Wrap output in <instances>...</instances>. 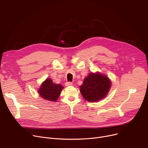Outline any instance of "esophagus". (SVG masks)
Returning <instances> with one entry per match:
<instances>
[{"mask_svg":"<svg viewBox=\"0 0 148 148\" xmlns=\"http://www.w3.org/2000/svg\"><path fill=\"white\" fill-rule=\"evenodd\" d=\"M65 86H71L73 85V83L71 82H66V83H65Z\"/></svg>","mask_w":148,"mask_h":148,"instance_id":"obj_1","label":"esophagus"}]
</instances>
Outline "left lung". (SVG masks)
<instances>
[{
	"instance_id": "1",
	"label": "left lung",
	"mask_w": 148,
	"mask_h": 148,
	"mask_svg": "<svg viewBox=\"0 0 148 148\" xmlns=\"http://www.w3.org/2000/svg\"><path fill=\"white\" fill-rule=\"evenodd\" d=\"M111 86L112 82L107 75L97 72L89 73L85 77L80 88L84 99L93 103L104 98Z\"/></svg>"
}]
</instances>
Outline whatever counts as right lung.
I'll list each match as a JSON object with an SVG mask.
<instances>
[{
  "label": "right lung",
  "mask_w": 148,
  "mask_h": 148,
  "mask_svg": "<svg viewBox=\"0 0 148 148\" xmlns=\"http://www.w3.org/2000/svg\"><path fill=\"white\" fill-rule=\"evenodd\" d=\"M63 89L64 87L61 84L53 83L52 80L49 78L42 83L38 92L40 97L46 100L56 101Z\"/></svg>",
  "instance_id": "1"
}]
</instances>
